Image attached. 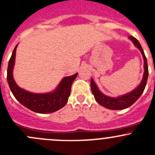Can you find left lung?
Listing matches in <instances>:
<instances>
[{
	"mask_svg": "<svg viewBox=\"0 0 155 155\" xmlns=\"http://www.w3.org/2000/svg\"><path fill=\"white\" fill-rule=\"evenodd\" d=\"M129 39L133 42L134 46H136L142 53V55L144 60V73H143V77L141 82L135 89L126 94L121 95V96L117 97H112L107 95L103 94L98 88L97 85L94 82V79H91V88L92 94H94L95 98V101L104 107L112 110H118V109H124L126 108L130 107L132 104H134L137 100L140 98L142 94L143 93L145 90V85H146L147 80H148V64H147V60L145 58V53L143 51V48L141 45L139 43L138 40L134 37H129Z\"/></svg>",
	"mask_w": 155,
	"mask_h": 155,
	"instance_id": "left-lung-1",
	"label": "left lung"
}]
</instances>
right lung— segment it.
<instances>
[{
	"instance_id": "right-lung-1",
	"label": "right lung",
	"mask_w": 155,
	"mask_h": 155,
	"mask_svg": "<svg viewBox=\"0 0 155 155\" xmlns=\"http://www.w3.org/2000/svg\"><path fill=\"white\" fill-rule=\"evenodd\" d=\"M17 46L18 44L15 46L9 61L7 77L9 86L15 99L24 107L37 113H51L64 107L70 95L72 83L76 78L78 73L64 77L57 87L51 92L37 94L27 91L17 85L12 75Z\"/></svg>"
}]
</instances>
